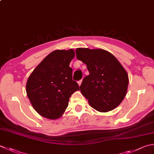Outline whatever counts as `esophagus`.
Masks as SVG:
<instances>
[{
	"label": "esophagus",
	"instance_id": "1",
	"mask_svg": "<svg viewBox=\"0 0 154 154\" xmlns=\"http://www.w3.org/2000/svg\"><path fill=\"white\" fill-rule=\"evenodd\" d=\"M81 83H82V80H80V81H78V84H79V86L81 85Z\"/></svg>",
	"mask_w": 154,
	"mask_h": 154
}]
</instances>
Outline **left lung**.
<instances>
[{
    "label": "left lung",
    "mask_w": 154,
    "mask_h": 154,
    "mask_svg": "<svg viewBox=\"0 0 154 154\" xmlns=\"http://www.w3.org/2000/svg\"><path fill=\"white\" fill-rule=\"evenodd\" d=\"M77 59L87 65L89 75L80 86L90 105L100 112H107L122 103L128 91L127 72L118 60L108 51L78 48Z\"/></svg>",
    "instance_id": "obj_1"
}]
</instances>
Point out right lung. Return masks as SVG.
I'll return each instance as SVG.
<instances>
[{
	"label": "right lung",
	"mask_w": 154,
	"mask_h": 154,
	"mask_svg": "<svg viewBox=\"0 0 154 154\" xmlns=\"http://www.w3.org/2000/svg\"><path fill=\"white\" fill-rule=\"evenodd\" d=\"M74 57L73 49L55 50L30 75L26 94L39 115L50 119L59 118L67 109L69 97L79 90L78 83L72 79L73 69L69 67Z\"/></svg>",
	"instance_id": "1"
}]
</instances>
